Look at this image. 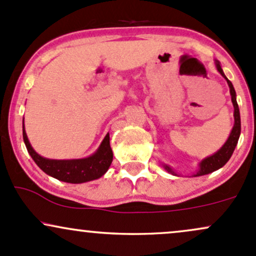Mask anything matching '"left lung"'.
I'll return each mask as SVG.
<instances>
[{
	"label": "left lung",
	"mask_w": 256,
	"mask_h": 256,
	"mask_svg": "<svg viewBox=\"0 0 256 256\" xmlns=\"http://www.w3.org/2000/svg\"><path fill=\"white\" fill-rule=\"evenodd\" d=\"M215 66L218 72H220L222 76L226 78L227 84H228L230 87V94H231V100H232V104L233 108H234V112H233V116H234V124H233V128L231 134H230L228 138L227 141L224 142V144L222 147L220 148L218 152H215L212 156H206L198 164V171L196 174H193V176H203V175H208L210 172H214V171L218 170L220 168H222L227 162H228L231 156L234 152L236 146H237L238 140H240V108H238L237 104V100H236V91H234V87H233L232 82L226 78V75L224 74V70L221 69L220 66V62L215 60ZM164 169L168 171V172L172 174V175H176V172L174 171L169 165L166 164H162Z\"/></svg>",
	"instance_id": "left-lung-1"
}]
</instances>
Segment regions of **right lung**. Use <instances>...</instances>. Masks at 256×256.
<instances>
[{"instance_id":"obj_1","label":"right lung","mask_w":256,"mask_h":256,"mask_svg":"<svg viewBox=\"0 0 256 256\" xmlns=\"http://www.w3.org/2000/svg\"><path fill=\"white\" fill-rule=\"evenodd\" d=\"M23 138L26 150L36 165L47 175L60 180V181L68 182V184H84V182L94 181V180L102 178L113 162V152H112L110 143H109V134H106L104 140L92 156L82 159L66 160L44 158L40 154L36 153L30 144L26 132H25L24 122Z\"/></svg>"}]
</instances>
